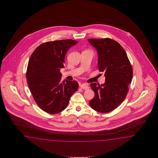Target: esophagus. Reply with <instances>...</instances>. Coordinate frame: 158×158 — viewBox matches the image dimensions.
I'll return each mask as SVG.
<instances>
[{
  "label": "esophagus",
  "mask_w": 158,
  "mask_h": 158,
  "mask_svg": "<svg viewBox=\"0 0 158 158\" xmlns=\"http://www.w3.org/2000/svg\"><path fill=\"white\" fill-rule=\"evenodd\" d=\"M80 87H81L82 89H85V90H87V89H89V87L88 86V85H87L86 84H81L80 85Z\"/></svg>",
  "instance_id": "esophagus-1"
}]
</instances>
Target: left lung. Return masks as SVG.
Wrapping results in <instances>:
<instances>
[{
  "label": "left lung",
  "mask_w": 158,
  "mask_h": 158,
  "mask_svg": "<svg viewBox=\"0 0 158 158\" xmlns=\"http://www.w3.org/2000/svg\"><path fill=\"white\" fill-rule=\"evenodd\" d=\"M97 51L98 67L104 72L105 82L91 83L95 97L90 106L95 111L107 113L124 101L133 77V69L127 53L121 45L110 38L88 39Z\"/></svg>",
  "instance_id": "left-lung-1"
}]
</instances>
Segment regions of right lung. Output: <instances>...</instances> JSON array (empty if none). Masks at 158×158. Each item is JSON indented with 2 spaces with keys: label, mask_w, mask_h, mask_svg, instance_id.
Wrapping results in <instances>:
<instances>
[{
  "label": "right lung",
  "mask_w": 158,
  "mask_h": 158,
  "mask_svg": "<svg viewBox=\"0 0 158 158\" xmlns=\"http://www.w3.org/2000/svg\"><path fill=\"white\" fill-rule=\"evenodd\" d=\"M77 43L71 40L47 42L37 47L29 59L26 74L28 86L38 106L48 114L63 111L77 90V82L61 81L60 72L66 53Z\"/></svg>",
  "instance_id": "add662e5"
}]
</instances>
